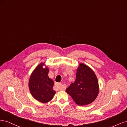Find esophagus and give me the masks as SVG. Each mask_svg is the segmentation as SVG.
<instances>
[{
	"label": "esophagus",
	"instance_id": "obj_1",
	"mask_svg": "<svg viewBox=\"0 0 127 127\" xmlns=\"http://www.w3.org/2000/svg\"><path fill=\"white\" fill-rule=\"evenodd\" d=\"M61 83H56L55 85V88L57 90H61Z\"/></svg>",
	"mask_w": 127,
	"mask_h": 127
}]
</instances>
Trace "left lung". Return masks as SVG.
<instances>
[{
    "label": "left lung",
    "instance_id": "1",
    "mask_svg": "<svg viewBox=\"0 0 127 127\" xmlns=\"http://www.w3.org/2000/svg\"><path fill=\"white\" fill-rule=\"evenodd\" d=\"M98 81L94 71L83 63L76 69L74 83L66 89V92L78 105H86L96 98L99 92Z\"/></svg>",
    "mask_w": 127,
    "mask_h": 127
}]
</instances>
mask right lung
<instances>
[{
    "mask_svg": "<svg viewBox=\"0 0 127 127\" xmlns=\"http://www.w3.org/2000/svg\"><path fill=\"white\" fill-rule=\"evenodd\" d=\"M49 71V69L45 63H41L32 71L29 81V90L32 96L43 103L51 101L56 94L53 89L54 82L48 76Z\"/></svg>",
    "mask_w": 127,
    "mask_h": 127,
    "instance_id": "obj_1",
    "label": "right lung"
}]
</instances>
